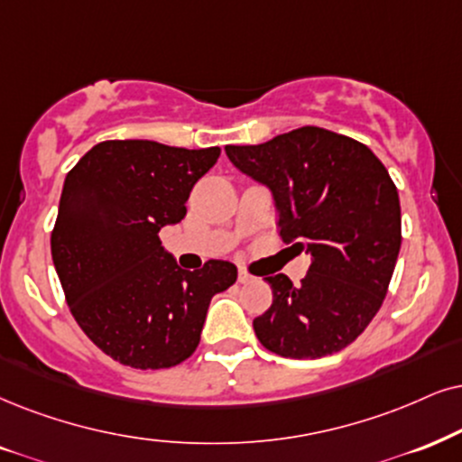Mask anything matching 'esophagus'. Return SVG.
Returning <instances> with one entry per match:
<instances>
[{
    "instance_id": "34e87169",
    "label": "esophagus",
    "mask_w": 462,
    "mask_h": 462,
    "mask_svg": "<svg viewBox=\"0 0 462 462\" xmlns=\"http://www.w3.org/2000/svg\"><path fill=\"white\" fill-rule=\"evenodd\" d=\"M251 279H254V277H251V274L245 271V268H238V283H249Z\"/></svg>"
}]
</instances>
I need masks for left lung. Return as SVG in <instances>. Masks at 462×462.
<instances>
[{
  "mask_svg": "<svg viewBox=\"0 0 462 462\" xmlns=\"http://www.w3.org/2000/svg\"><path fill=\"white\" fill-rule=\"evenodd\" d=\"M226 153L271 188L283 243L311 254L296 288L285 274L266 277L273 305L254 319L255 337L283 358L341 352L375 318L399 258L401 204L386 166L366 144L315 125Z\"/></svg>",
  "mask_w": 462,
  "mask_h": 462,
  "instance_id": "1",
  "label": "left lung"
}]
</instances>
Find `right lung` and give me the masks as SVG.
I'll return each mask as SVG.
<instances>
[{
  "label": "right lung",
  "instance_id": "1",
  "mask_svg": "<svg viewBox=\"0 0 462 462\" xmlns=\"http://www.w3.org/2000/svg\"><path fill=\"white\" fill-rule=\"evenodd\" d=\"M219 147L104 140L63 183L51 232L52 264L87 337L132 369H171L196 352L208 302L236 282V266L208 260L183 271L160 230L179 224Z\"/></svg>",
  "mask_w": 462,
  "mask_h": 462
}]
</instances>
